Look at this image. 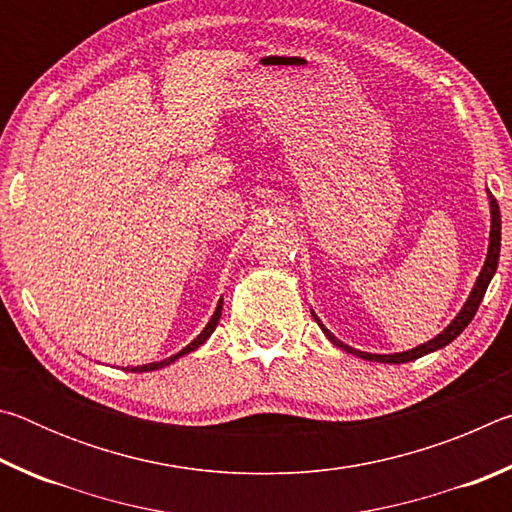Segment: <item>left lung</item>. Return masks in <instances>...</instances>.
Wrapping results in <instances>:
<instances>
[{
    "mask_svg": "<svg viewBox=\"0 0 512 512\" xmlns=\"http://www.w3.org/2000/svg\"><path fill=\"white\" fill-rule=\"evenodd\" d=\"M488 198H490V246H488V255H485L483 268H481L479 277H476L474 289L470 291V298L465 300L463 309L458 311L456 318H454L452 323H449V325L443 329V332H440L438 336H433L431 341L422 343V345H418V348H413V350H406V352H393V354H372V352L354 350V348H350V345H345L343 341L336 339V336H334L332 332H329V329H327L323 323H320V320H318V316L314 314V311H311V316H314V320H316V323L320 325V329H323L327 339L332 341V343L336 345V348H341V350H345V352H350V354H354V357H361V359H366V361H379V363H406V361L420 359V357H424V354L436 352V350L445 348V345L452 343V341L456 339V336L461 334L467 325H470V320L474 318L476 309H479L481 300H483V296H485V289H488V284H490V280H492V275L497 273V264H499V248H501V214H499V205H497V201H495V196H492V194L488 192Z\"/></svg>",
    "mask_w": 512,
    "mask_h": 512,
    "instance_id": "left-lung-1",
    "label": "left lung"
}]
</instances>
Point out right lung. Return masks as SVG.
Listing matches in <instances>:
<instances>
[{
	"mask_svg": "<svg viewBox=\"0 0 512 512\" xmlns=\"http://www.w3.org/2000/svg\"><path fill=\"white\" fill-rule=\"evenodd\" d=\"M221 309H223V300H219V305H216L214 314H212V318H210V323L205 325L203 332L198 334L196 339L187 345V348H183V350H180L178 354H173V357L164 359V361H153V363H144V366H135V368H131V372H149V370H160V368H164V366H169V363H173V361H176V359L185 357V354H189V352H194V350L201 348V345H203V343H205V341L210 339V336H212V332H214V329H216V325H219Z\"/></svg>",
	"mask_w": 512,
	"mask_h": 512,
	"instance_id": "1",
	"label": "right lung"
}]
</instances>
